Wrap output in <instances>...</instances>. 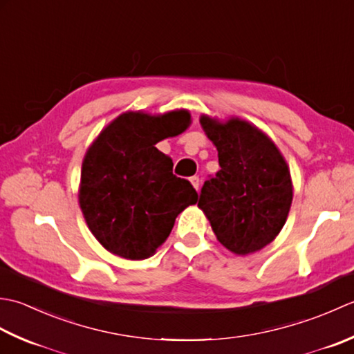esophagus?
<instances>
[{
    "instance_id": "1",
    "label": "esophagus",
    "mask_w": 354,
    "mask_h": 354,
    "mask_svg": "<svg viewBox=\"0 0 354 354\" xmlns=\"http://www.w3.org/2000/svg\"><path fill=\"white\" fill-rule=\"evenodd\" d=\"M189 180H191V183H192V186H194V187H196V189L198 191V187H200V178H198L197 176H194V177H191Z\"/></svg>"
}]
</instances>
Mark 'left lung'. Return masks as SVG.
Masks as SVG:
<instances>
[{
    "label": "left lung",
    "instance_id": "left-lung-1",
    "mask_svg": "<svg viewBox=\"0 0 354 354\" xmlns=\"http://www.w3.org/2000/svg\"><path fill=\"white\" fill-rule=\"evenodd\" d=\"M200 124L217 147L221 169L201 187L198 207L223 246L254 254L275 240L287 220L290 171L275 143L249 122L201 116Z\"/></svg>",
    "mask_w": 354,
    "mask_h": 354
}]
</instances>
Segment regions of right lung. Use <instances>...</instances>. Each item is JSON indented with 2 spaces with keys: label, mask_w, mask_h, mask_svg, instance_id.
Here are the masks:
<instances>
[{
  "label": "right lung",
  "mask_w": 354,
  "mask_h": 354,
  "mask_svg": "<svg viewBox=\"0 0 354 354\" xmlns=\"http://www.w3.org/2000/svg\"><path fill=\"white\" fill-rule=\"evenodd\" d=\"M191 114L151 116L128 111L114 119L86 151L79 205L91 234L114 255L145 259L169 236L177 215L198 194L172 174L171 157L154 145L182 134Z\"/></svg>",
  "instance_id": "obj_1"
}]
</instances>
